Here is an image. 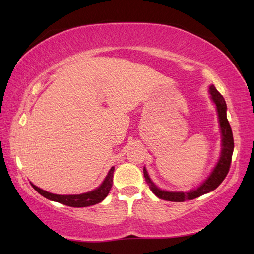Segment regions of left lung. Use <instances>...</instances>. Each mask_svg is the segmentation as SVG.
<instances>
[{
    "label": "left lung",
    "instance_id": "obj_1",
    "mask_svg": "<svg viewBox=\"0 0 254 254\" xmlns=\"http://www.w3.org/2000/svg\"><path fill=\"white\" fill-rule=\"evenodd\" d=\"M209 93L212 96V99L217 107L218 118H219V124L220 130H222V141H223V149H222V156L218 161L217 166L215 167L214 170L210 176L207 178L206 181H204L201 187H198L196 190H193L190 192H167L163 191L156 187L152 180L149 179L148 174L146 169L144 168V177L145 180L147 181L149 185V189L161 199H166V201L170 202H185L187 199H193L198 196L203 195L205 193H208L216 189L220 183L224 181L226 176L228 175L230 164H231V157H233L234 152V137H233V131H231L230 124L227 120V116H226V110H227V106L224 97L220 95L215 86L212 85L209 87Z\"/></svg>",
    "mask_w": 254,
    "mask_h": 254
}]
</instances>
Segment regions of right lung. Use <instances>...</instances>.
I'll use <instances>...</instances> for the list:
<instances>
[{"mask_svg": "<svg viewBox=\"0 0 254 254\" xmlns=\"http://www.w3.org/2000/svg\"><path fill=\"white\" fill-rule=\"evenodd\" d=\"M113 171H115V167H112V168L109 170L105 181L102 182V185L98 189H96V190L87 192V193L77 194V195H59V194H53V193H49L47 191L41 190V189L36 187L35 185H32V183L31 186L38 193L41 194L42 196H45L48 199H51V201H56L72 207H86V206H90V205L100 203L102 199L108 195V193H109L110 189L112 187Z\"/></svg>", "mask_w": 254, "mask_h": 254, "instance_id": "right-lung-1", "label": "right lung"}]
</instances>
